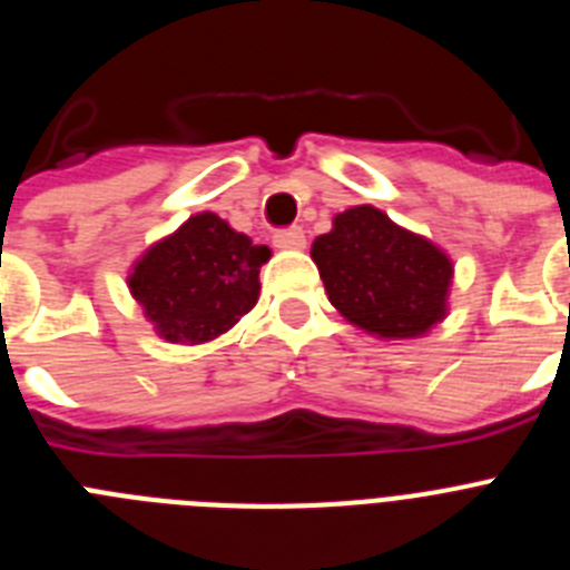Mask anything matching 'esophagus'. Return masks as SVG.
<instances>
[{"label": "esophagus", "instance_id": "34e87169", "mask_svg": "<svg viewBox=\"0 0 570 570\" xmlns=\"http://www.w3.org/2000/svg\"><path fill=\"white\" fill-rule=\"evenodd\" d=\"M274 245L282 250H302L305 248V230L302 228L279 230V234L274 236Z\"/></svg>", "mask_w": 570, "mask_h": 570}]
</instances>
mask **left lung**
Returning <instances> with one entry per match:
<instances>
[{"label": "left lung", "mask_w": 570, "mask_h": 570, "mask_svg": "<svg viewBox=\"0 0 570 570\" xmlns=\"http://www.w3.org/2000/svg\"><path fill=\"white\" fill-rule=\"evenodd\" d=\"M311 256L331 305L367 334L414 340L445 320L451 259L371 205L336 214Z\"/></svg>", "instance_id": "left-lung-1"}]
</instances>
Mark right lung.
Returning <instances> with one entry per match:
<instances>
[{
  "mask_svg": "<svg viewBox=\"0 0 570 570\" xmlns=\"http://www.w3.org/2000/svg\"><path fill=\"white\" fill-rule=\"evenodd\" d=\"M268 259V245H254L205 210L145 250L128 285L156 334L199 345L234 328L254 308L259 268Z\"/></svg>",
  "mask_w": 570,
  "mask_h": 570,
  "instance_id": "obj_1",
  "label": "right lung"
}]
</instances>
